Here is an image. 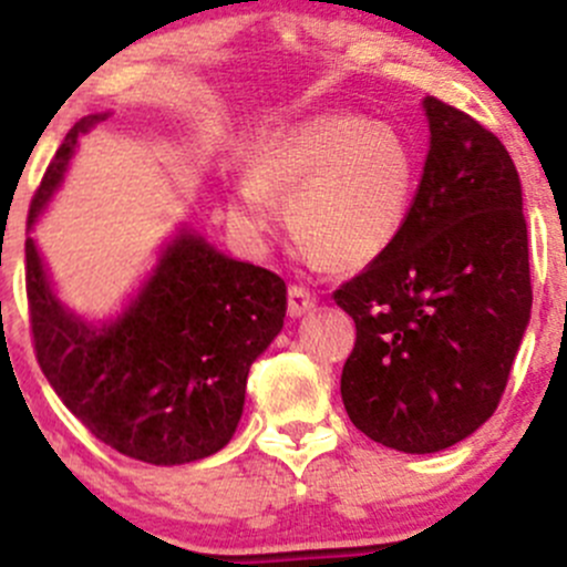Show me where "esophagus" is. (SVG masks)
I'll list each match as a JSON object with an SVG mask.
<instances>
[{"instance_id":"esophagus-1","label":"esophagus","mask_w":567,"mask_h":567,"mask_svg":"<svg viewBox=\"0 0 567 567\" xmlns=\"http://www.w3.org/2000/svg\"><path fill=\"white\" fill-rule=\"evenodd\" d=\"M316 307H318V299L307 288H301V285H293V288L288 290V312H290V318L310 316V312L316 310Z\"/></svg>"}]
</instances>
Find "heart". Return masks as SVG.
Masks as SVG:
<instances>
[{
    "instance_id": "1",
    "label": "heart",
    "mask_w": 567,
    "mask_h": 567,
    "mask_svg": "<svg viewBox=\"0 0 567 567\" xmlns=\"http://www.w3.org/2000/svg\"><path fill=\"white\" fill-rule=\"evenodd\" d=\"M416 158L386 123L346 112L277 131L251 153L227 216L247 238H262L285 199L288 225L326 266L357 271L384 257L409 225Z\"/></svg>"
}]
</instances>
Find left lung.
Masks as SVG:
<instances>
[{"mask_svg": "<svg viewBox=\"0 0 567 567\" xmlns=\"http://www.w3.org/2000/svg\"><path fill=\"white\" fill-rule=\"evenodd\" d=\"M431 147L398 244L334 290L357 323L340 394L384 447L425 455L472 436L499 405L532 312L527 221L499 140L422 99Z\"/></svg>", "mask_w": 567, "mask_h": 567, "instance_id": "1", "label": "left lung"}]
</instances>
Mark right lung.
Wrapping results in <instances>:
<instances>
[{
	"mask_svg": "<svg viewBox=\"0 0 567 567\" xmlns=\"http://www.w3.org/2000/svg\"><path fill=\"white\" fill-rule=\"evenodd\" d=\"M106 117L87 114L68 131L30 205L32 337L43 375L95 439L134 461L181 466L233 439L251 362L282 331L288 288L183 221L117 316L71 310L30 233L60 192L79 140Z\"/></svg>",
	"mask_w": 567,
	"mask_h": 567,
	"instance_id": "right-lung-1",
	"label": "right lung"
}]
</instances>
